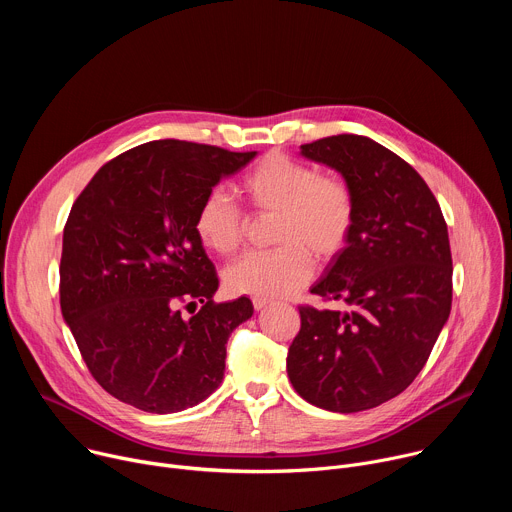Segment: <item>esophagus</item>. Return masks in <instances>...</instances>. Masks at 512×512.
<instances>
[{
  "mask_svg": "<svg viewBox=\"0 0 512 512\" xmlns=\"http://www.w3.org/2000/svg\"><path fill=\"white\" fill-rule=\"evenodd\" d=\"M267 304H269L267 300H261V298H253V308H255L257 312H259V310H263Z\"/></svg>",
  "mask_w": 512,
  "mask_h": 512,
  "instance_id": "34e87169",
  "label": "esophagus"
}]
</instances>
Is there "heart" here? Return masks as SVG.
<instances>
[{
  "label": "heart",
  "instance_id": "1",
  "mask_svg": "<svg viewBox=\"0 0 512 512\" xmlns=\"http://www.w3.org/2000/svg\"><path fill=\"white\" fill-rule=\"evenodd\" d=\"M243 194L257 212H275L271 251H253L225 273L231 294L261 300L285 298L314 273L310 250L318 259L334 257L354 225V196L336 176H322L312 166L285 154H269L251 168ZM247 218L223 190L208 192L198 204L194 233L216 255H231L245 237Z\"/></svg>",
  "mask_w": 512,
  "mask_h": 512
}]
</instances>
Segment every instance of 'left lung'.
Returning <instances> with one entry per match:
<instances>
[{"mask_svg": "<svg viewBox=\"0 0 512 512\" xmlns=\"http://www.w3.org/2000/svg\"><path fill=\"white\" fill-rule=\"evenodd\" d=\"M300 154L336 170L354 196V225L312 294L350 310L300 308L287 377L334 413L373 409L423 369L452 310L448 225L423 178L364 135H332Z\"/></svg>", "mask_w": 512, "mask_h": 512, "instance_id": "8db88e82", "label": "left lung"}]
</instances>
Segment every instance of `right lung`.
I'll return each mask as SVG.
<instances>
[{
	"label": "right lung",
	"instance_id": "right-lung-1",
	"mask_svg": "<svg viewBox=\"0 0 512 512\" xmlns=\"http://www.w3.org/2000/svg\"><path fill=\"white\" fill-rule=\"evenodd\" d=\"M255 156L150 141L107 162L72 204L60 310L91 375L115 399L176 413L223 383L227 340L253 316V304L212 302L218 277L194 216L218 182ZM182 303L193 308L188 321Z\"/></svg>",
	"mask_w": 512,
	"mask_h": 512
}]
</instances>
